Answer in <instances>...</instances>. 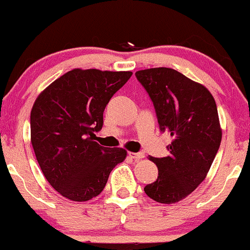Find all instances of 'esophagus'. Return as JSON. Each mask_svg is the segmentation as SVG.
<instances>
[{"label": "esophagus", "mask_w": 250, "mask_h": 250, "mask_svg": "<svg viewBox=\"0 0 250 250\" xmlns=\"http://www.w3.org/2000/svg\"><path fill=\"white\" fill-rule=\"evenodd\" d=\"M128 156L135 158V160H142V158L146 157V155H144V152H128Z\"/></svg>", "instance_id": "obj_1"}]
</instances>
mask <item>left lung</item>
<instances>
[{
  "label": "left lung",
  "mask_w": 250,
  "mask_h": 250,
  "mask_svg": "<svg viewBox=\"0 0 250 250\" xmlns=\"http://www.w3.org/2000/svg\"><path fill=\"white\" fill-rule=\"evenodd\" d=\"M136 77L154 103L160 130L173 138L168 156H149L158 176L144 192L157 203L175 204L205 180L221 146L216 101L205 85L174 69L150 68Z\"/></svg>",
  "instance_id": "8db88e82"
}]
</instances>
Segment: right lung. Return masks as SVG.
Wrapping results in <instances>:
<instances>
[{"label": "right lung", "mask_w": 250, "mask_h": 250, "mask_svg": "<svg viewBox=\"0 0 250 250\" xmlns=\"http://www.w3.org/2000/svg\"><path fill=\"white\" fill-rule=\"evenodd\" d=\"M131 71L72 69L45 88L31 111V143L51 186L72 201L98 197L109 173L126 158L123 147L94 141L106 104Z\"/></svg>", "instance_id": "1"}]
</instances>
